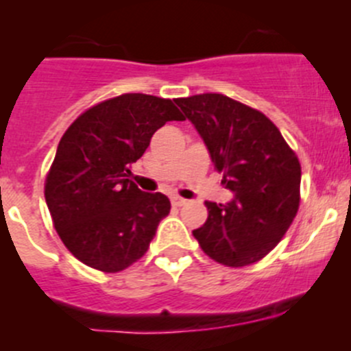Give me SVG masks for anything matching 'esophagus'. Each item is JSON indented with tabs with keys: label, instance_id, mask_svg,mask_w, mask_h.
Returning <instances> with one entry per match:
<instances>
[{
	"label": "esophagus",
	"instance_id": "1",
	"mask_svg": "<svg viewBox=\"0 0 351 351\" xmlns=\"http://www.w3.org/2000/svg\"><path fill=\"white\" fill-rule=\"evenodd\" d=\"M169 200H171V204L176 205V207H182V205L186 204L185 198H182V197H178V195H171V197H169Z\"/></svg>",
	"mask_w": 351,
	"mask_h": 351
}]
</instances>
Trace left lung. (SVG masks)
Segmentation results:
<instances>
[{"label":"left lung","mask_w":351,"mask_h":351,"mask_svg":"<svg viewBox=\"0 0 351 351\" xmlns=\"http://www.w3.org/2000/svg\"><path fill=\"white\" fill-rule=\"evenodd\" d=\"M204 139L229 204L205 202L208 217L193 236L226 267L267 256L292 224L300 200V162L280 130L258 110L219 93L176 98Z\"/></svg>","instance_id":"8db88e82"}]
</instances>
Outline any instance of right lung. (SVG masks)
<instances>
[{"mask_svg": "<svg viewBox=\"0 0 351 351\" xmlns=\"http://www.w3.org/2000/svg\"><path fill=\"white\" fill-rule=\"evenodd\" d=\"M169 120H185L171 100L125 93L88 108L62 136L45 202L59 238L88 267L107 274L130 267L169 214L168 197L129 180L130 165Z\"/></svg>", "mask_w": 351, "mask_h": 351, "instance_id": "right-lung-1", "label": "right lung"}]
</instances>
